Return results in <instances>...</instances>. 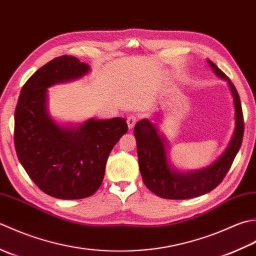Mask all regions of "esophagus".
<instances>
[{"label":"esophagus","instance_id":"34e87169","mask_svg":"<svg viewBox=\"0 0 256 256\" xmlns=\"http://www.w3.org/2000/svg\"><path fill=\"white\" fill-rule=\"evenodd\" d=\"M136 122H137V117L136 116H128L127 117V124L129 129H132L134 127Z\"/></svg>","mask_w":256,"mask_h":256}]
</instances>
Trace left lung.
<instances>
[{"label":"left lung","mask_w":256,"mask_h":256,"mask_svg":"<svg viewBox=\"0 0 256 256\" xmlns=\"http://www.w3.org/2000/svg\"><path fill=\"white\" fill-rule=\"evenodd\" d=\"M212 72L226 82L234 105V132L228 147L214 162L202 169L184 170L172 164L169 142L157 124L160 118H144L136 124L134 134L137 142L139 170L148 189L164 199L186 200L212 191L221 184L242 144L244 122L241 100L231 80L214 62L206 60Z\"/></svg>","instance_id":"left-lung-1"}]
</instances>
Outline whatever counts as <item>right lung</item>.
<instances>
[{"label": "right lung", "mask_w": 256, "mask_h": 256, "mask_svg": "<svg viewBox=\"0 0 256 256\" xmlns=\"http://www.w3.org/2000/svg\"><path fill=\"white\" fill-rule=\"evenodd\" d=\"M90 66L72 56L48 62L25 82L14 114L18 158L34 184L62 200L92 196L100 186L108 156L127 132L126 119L90 118L60 122L48 110V88L80 80Z\"/></svg>", "instance_id": "add662e5"}]
</instances>
